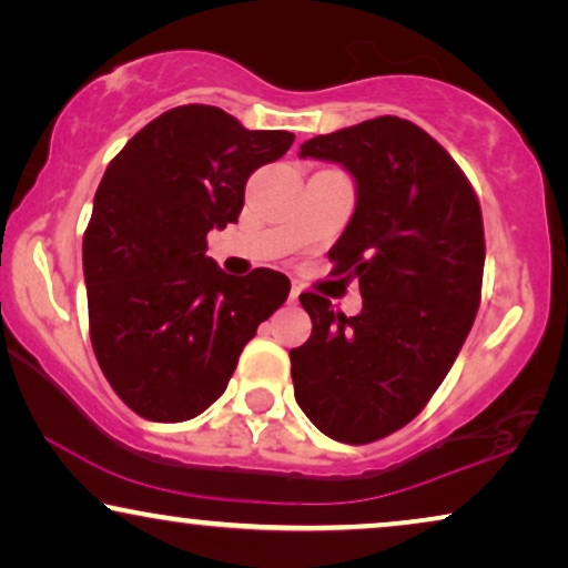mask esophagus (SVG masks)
Masks as SVG:
<instances>
[{"label": "esophagus", "instance_id": "esophagus-1", "mask_svg": "<svg viewBox=\"0 0 568 568\" xmlns=\"http://www.w3.org/2000/svg\"><path fill=\"white\" fill-rule=\"evenodd\" d=\"M300 300V290L297 286H292V292H290V302H297Z\"/></svg>", "mask_w": 568, "mask_h": 568}]
</instances>
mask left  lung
Masks as SVG:
<instances>
[{
    "instance_id": "obj_1",
    "label": "left lung",
    "mask_w": 568,
    "mask_h": 568,
    "mask_svg": "<svg viewBox=\"0 0 568 568\" xmlns=\"http://www.w3.org/2000/svg\"><path fill=\"white\" fill-rule=\"evenodd\" d=\"M300 158L344 165L356 209L328 251L359 278L362 313L300 294L313 321L292 348L294 398L323 434L367 445L422 414L468 338L484 282V216L445 146L398 115L307 139Z\"/></svg>"
}]
</instances>
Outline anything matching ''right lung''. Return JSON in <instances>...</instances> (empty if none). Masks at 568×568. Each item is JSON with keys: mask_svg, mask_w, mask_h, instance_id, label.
I'll list each match as a JSON object with an SVG mask.
<instances>
[{"mask_svg": "<svg viewBox=\"0 0 568 568\" xmlns=\"http://www.w3.org/2000/svg\"><path fill=\"white\" fill-rule=\"evenodd\" d=\"M292 142L222 108L181 105L108 165L82 240L90 341L115 395L142 418L189 422L212 406L247 341L286 302L290 278L224 274L206 235L237 222L247 178Z\"/></svg>", "mask_w": 568, "mask_h": 568, "instance_id": "1", "label": "right lung"}]
</instances>
